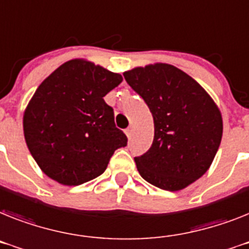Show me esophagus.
<instances>
[{"label":"esophagus","mask_w":249,"mask_h":249,"mask_svg":"<svg viewBox=\"0 0 249 249\" xmlns=\"http://www.w3.org/2000/svg\"><path fill=\"white\" fill-rule=\"evenodd\" d=\"M125 134H126V137L128 138H131V135H133V128H131V126H129V128L125 130Z\"/></svg>","instance_id":"34e87169"}]
</instances>
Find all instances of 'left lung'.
Here are the masks:
<instances>
[{"label":"left lung","instance_id":"left-lung-1","mask_svg":"<svg viewBox=\"0 0 249 249\" xmlns=\"http://www.w3.org/2000/svg\"><path fill=\"white\" fill-rule=\"evenodd\" d=\"M124 77L154 121L152 147L134 158L138 171L162 190L185 189L212 166L223 135L220 110L195 79L171 64L137 67Z\"/></svg>","mask_w":249,"mask_h":249}]
</instances>
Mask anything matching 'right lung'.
<instances>
[{
  "instance_id": "obj_1",
  "label": "right lung",
  "mask_w": 249,
  "mask_h": 249,
  "mask_svg": "<svg viewBox=\"0 0 249 249\" xmlns=\"http://www.w3.org/2000/svg\"><path fill=\"white\" fill-rule=\"evenodd\" d=\"M123 77L85 59L58 67L35 91L24 112L31 156L48 177L78 186L105 172L118 148L128 143L115 126L104 97Z\"/></svg>"
}]
</instances>
